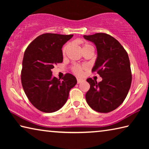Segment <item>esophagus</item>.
I'll list each match as a JSON object with an SVG mask.
<instances>
[{
  "label": "esophagus",
  "mask_w": 149,
  "mask_h": 149,
  "mask_svg": "<svg viewBox=\"0 0 149 149\" xmlns=\"http://www.w3.org/2000/svg\"><path fill=\"white\" fill-rule=\"evenodd\" d=\"M77 84H80L82 81H84V79H81V78H77Z\"/></svg>",
  "instance_id": "34e87169"
}]
</instances>
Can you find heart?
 Returning <instances> with one entry per match:
<instances>
[{
	"label": "heart",
	"instance_id": "b5f03b06",
	"mask_svg": "<svg viewBox=\"0 0 149 149\" xmlns=\"http://www.w3.org/2000/svg\"><path fill=\"white\" fill-rule=\"evenodd\" d=\"M88 46H90L88 44H85L84 45V47L83 48H85V47H87ZM68 47H69V45H66L63 48V54H65V52H66V50L68 49ZM85 68V65H83V66H81V65H74V67H73V72H74V74H75L76 75H81L83 74V70H84Z\"/></svg>",
	"mask_w": 149,
	"mask_h": 149
}]
</instances>
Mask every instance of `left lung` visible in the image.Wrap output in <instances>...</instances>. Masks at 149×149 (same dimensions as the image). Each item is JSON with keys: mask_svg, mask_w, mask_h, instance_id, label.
<instances>
[{"mask_svg": "<svg viewBox=\"0 0 149 149\" xmlns=\"http://www.w3.org/2000/svg\"><path fill=\"white\" fill-rule=\"evenodd\" d=\"M84 37L97 48L92 72L102 78L99 83L91 78L87 79L90 89L85 95L86 101L95 111L110 112L120 106L130 89L132 76L129 56L122 45L109 35L99 33Z\"/></svg>", "mask_w": 149, "mask_h": 149, "instance_id": "left-lung-1", "label": "left lung"}]
</instances>
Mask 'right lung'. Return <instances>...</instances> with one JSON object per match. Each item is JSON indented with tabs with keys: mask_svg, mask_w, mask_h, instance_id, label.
I'll list each match as a JSON object with an SVG mask.
<instances>
[{
	"mask_svg": "<svg viewBox=\"0 0 149 149\" xmlns=\"http://www.w3.org/2000/svg\"><path fill=\"white\" fill-rule=\"evenodd\" d=\"M73 35L45 33L34 39L24 52L21 80L24 92L34 107L43 112L60 110L68 99L69 92L77 84L72 74L62 81L52 75L54 64L62 63V48Z\"/></svg>",
	"mask_w": 149,
	"mask_h": 149,
	"instance_id": "add662e5",
	"label": "right lung"
}]
</instances>
